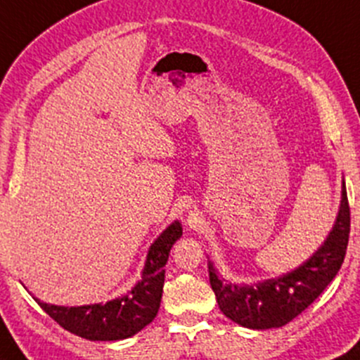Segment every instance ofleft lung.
Returning <instances> with one entry per match:
<instances>
[{
  "mask_svg": "<svg viewBox=\"0 0 360 360\" xmlns=\"http://www.w3.org/2000/svg\"><path fill=\"white\" fill-rule=\"evenodd\" d=\"M350 234V207L343 181L342 204L333 231L323 246L288 276L240 288L223 284L216 270L209 267V281L217 304L229 320L253 330L278 328L301 314L325 290L340 270Z\"/></svg>",
  "mask_w": 360,
  "mask_h": 360,
  "instance_id": "obj_1",
  "label": "left lung"
}]
</instances>
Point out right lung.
I'll use <instances>...</instances> for the list:
<instances>
[{
    "mask_svg": "<svg viewBox=\"0 0 360 360\" xmlns=\"http://www.w3.org/2000/svg\"><path fill=\"white\" fill-rule=\"evenodd\" d=\"M181 236L180 223L168 226L148 253L143 281L131 292L105 304L64 308L40 302V308L68 332L88 340H122L149 325L158 314L169 250Z\"/></svg>",
    "mask_w": 360,
    "mask_h": 360,
    "instance_id": "1",
    "label": "right lung"
}]
</instances>
